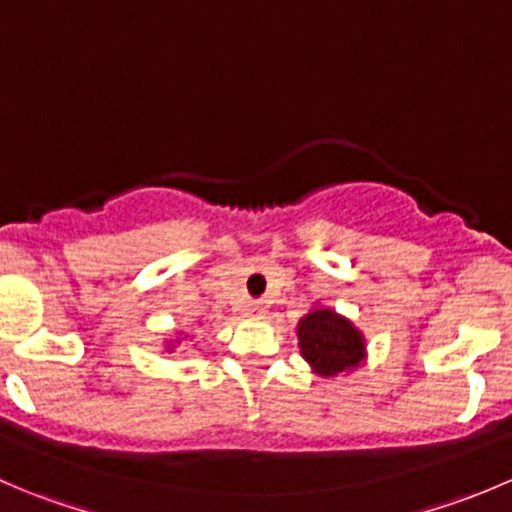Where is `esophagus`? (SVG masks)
Returning a JSON list of instances; mask_svg holds the SVG:
<instances>
[{"label": "esophagus", "mask_w": 512, "mask_h": 512, "mask_svg": "<svg viewBox=\"0 0 512 512\" xmlns=\"http://www.w3.org/2000/svg\"><path fill=\"white\" fill-rule=\"evenodd\" d=\"M265 314H267V309H265V304H262V302H252L250 307L245 309L247 319H265Z\"/></svg>", "instance_id": "34e87169"}]
</instances>
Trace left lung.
<instances>
[{
    "label": "left lung",
    "instance_id": "left-lung-1",
    "mask_svg": "<svg viewBox=\"0 0 512 512\" xmlns=\"http://www.w3.org/2000/svg\"><path fill=\"white\" fill-rule=\"evenodd\" d=\"M297 339L302 359L314 374L332 379L349 374L366 359L364 334L352 319L342 317L332 307H314L297 324Z\"/></svg>",
    "mask_w": 512,
    "mask_h": 512
}]
</instances>
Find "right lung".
Returning a JSON list of instances; mask_svg holds the SVG:
<instances>
[{
  "mask_svg": "<svg viewBox=\"0 0 512 512\" xmlns=\"http://www.w3.org/2000/svg\"><path fill=\"white\" fill-rule=\"evenodd\" d=\"M183 339H185L183 334H180V337H175V339H170V342L165 344V352H168V354H170V352H175V349L180 347V342H183Z\"/></svg>",
  "mask_w": 512,
  "mask_h": 512,
  "instance_id": "1",
  "label": "right lung"
}]
</instances>
